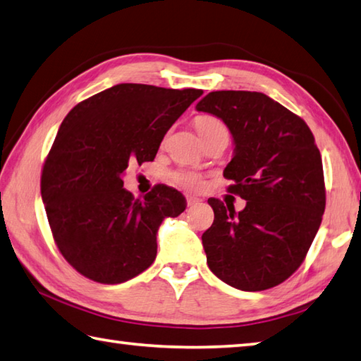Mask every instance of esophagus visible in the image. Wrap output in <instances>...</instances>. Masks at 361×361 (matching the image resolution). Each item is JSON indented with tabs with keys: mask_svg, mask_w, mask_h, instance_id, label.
<instances>
[{
	"mask_svg": "<svg viewBox=\"0 0 361 361\" xmlns=\"http://www.w3.org/2000/svg\"><path fill=\"white\" fill-rule=\"evenodd\" d=\"M186 202H188V207H194V205H199V203H200V199L194 197V195H188V197H186Z\"/></svg>",
	"mask_w": 361,
	"mask_h": 361,
	"instance_id": "34e87169",
	"label": "esophagus"
}]
</instances>
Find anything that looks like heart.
Returning <instances> with one entry per match:
<instances>
[{
	"label": "heart",
	"mask_w": 361,
	"mask_h": 361,
	"mask_svg": "<svg viewBox=\"0 0 361 361\" xmlns=\"http://www.w3.org/2000/svg\"><path fill=\"white\" fill-rule=\"evenodd\" d=\"M195 128H197L202 139H205V137L216 133H227L226 124L222 123L219 118L212 115H200L195 118ZM173 180L175 183H178L180 186L191 189V191H197L203 185L202 175H199L197 172H192V170H178V172L173 173Z\"/></svg>",
	"instance_id": "obj_1"
}]
</instances>
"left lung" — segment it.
<instances>
[{
	"label": "left lung",
	"instance_id": "8db88e82",
	"mask_svg": "<svg viewBox=\"0 0 361 361\" xmlns=\"http://www.w3.org/2000/svg\"><path fill=\"white\" fill-rule=\"evenodd\" d=\"M232 133L233 158L224 169L228 192L246 200L235 213L219 199L202 235L207 264L235 289L267 290L303 264L325 209L320 152L307 124L257 91H212L195 106Z\"/></svg>",
	"mask_w": 361,
	"mask_h": 361
}]
</instances>
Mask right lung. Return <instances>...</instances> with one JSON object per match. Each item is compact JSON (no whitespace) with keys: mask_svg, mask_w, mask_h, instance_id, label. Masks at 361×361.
I'll use <instances>...</instances> for the list:
<instances>
[{"mask_svg":"<svg viewBox=\"0 0 361 361\" xmlns=\"http://www.w3.org/2000/svg\"><path fill=\"white\" fill-rule=\"evenodd\" d=\"M202 94L120 83L78 102L63 120L41 194L58 249L85 278L120 284L154 262L161 222L185 212L186 199L166 185L134 199L123 173L130 162L153 161L170 126Z\"/></svg>","mask_w":361,"mask_h":361,"instance_id":"obj_1","label":"right lung"}]
</instances>
